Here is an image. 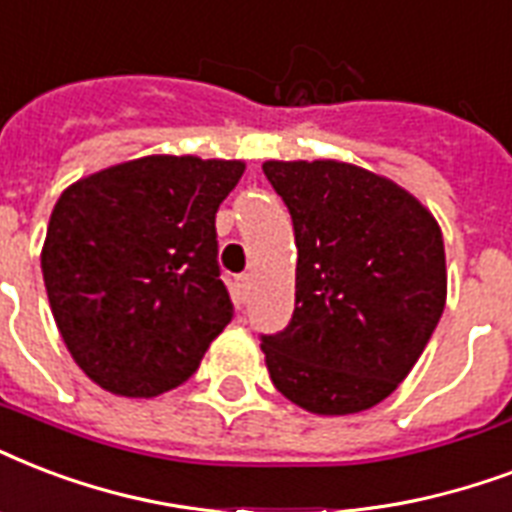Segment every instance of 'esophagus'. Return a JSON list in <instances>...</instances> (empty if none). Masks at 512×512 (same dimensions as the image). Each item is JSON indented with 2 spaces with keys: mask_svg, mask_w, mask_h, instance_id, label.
<instances>
[{
  "mask_svg": "<svg viewBox=\"0 0 512 512\" xmlns=\"http://www.w3.org/2000/svg\"><path fill=\"white\" fill-rule=\"evenodd\" d=\"M251 285H253V275H251V272H245V275H240V288H243V291H251Z\"/></svg>",
  "mask_w": 512,
  "mask_h": 512,
  "instance_id": "34e87169",
  "label": "esophagus"
}]
</instances>
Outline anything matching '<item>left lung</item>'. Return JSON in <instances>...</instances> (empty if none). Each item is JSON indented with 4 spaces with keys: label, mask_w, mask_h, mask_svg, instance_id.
Returning <instances> with one entry per match:
<instances>
[{
    "label": "left lung",
    "mask_w": 512,
    "mask_h": 512,
    "mask_svg": "<svg viewBox=\"0 0 512 512\" xmlns=\"http://www.w3.org/2000/svg\"><path fill=\"white\" fill-rule=\"evenodd\" d=\"M261 168L299 248L291 323L261 336L269 379L310 414L366 411L406 379L441 320V227L403 186L350 162Z\"/></svg>",
    "instance_id": "1"
}]
</instances>
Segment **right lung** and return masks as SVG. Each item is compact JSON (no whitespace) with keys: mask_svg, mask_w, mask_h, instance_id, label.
<instances>
[{"mask_svg":"<svg viewBox=\"0 0 512 512\" xmlns=\"http://www.w3.org/2000/svg\"><path fill=\"white\" fill-rule=\"evenodd\" d=\"M240 160L149 154L74 181L42 245L55 326L98 387L154 398L184 384L232 320L216 211Z\"/></svg>","mask_w":512,"mask_h":512,"instance_id":"add662e5","label":"right lung"}]
</instances>
